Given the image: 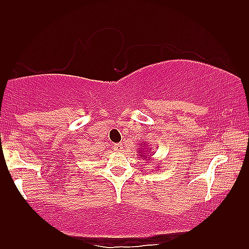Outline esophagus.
<instances>
[{
  "label": "esophagus",
  "mask_w": 249,
  "mask_h": 249,
  "mask_svg": "<svg viewBox=\"0 0 249 249\" xmlns=\"http://www.w3.org/2000/svg\"><path fill=\"white\" fill-rule=\"evenodd\" d=\"M114 150L117 151V152L123 151V144H122V143H116V144H114Z\"/></svg>",
  "instance_id": "obj_1"
}]
</instances>
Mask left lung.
Segmentation results:
<instances>
[{
	"label": "left lung",
	"instance_id": "8db88e82",
	"mask_svg": "<svg viewBox=\"0 0 249 249\" xmlns=\"http://www.w3.org/2000/svg\"><path fill=\"white\" fill-rule=\"evenodd\" d=\"M142 143V142H141ZM141 147H143V148L146 149V151L144 152L143 150V149H141V150H139V156H140V157L142 158V159H151L150 158V155L149 154H147V152L150 150V148H148V144L147 143H143V145H141Z\"/></svg>",
	"mask_w": 249,
	"mask_h": 249
}]
</instances>
